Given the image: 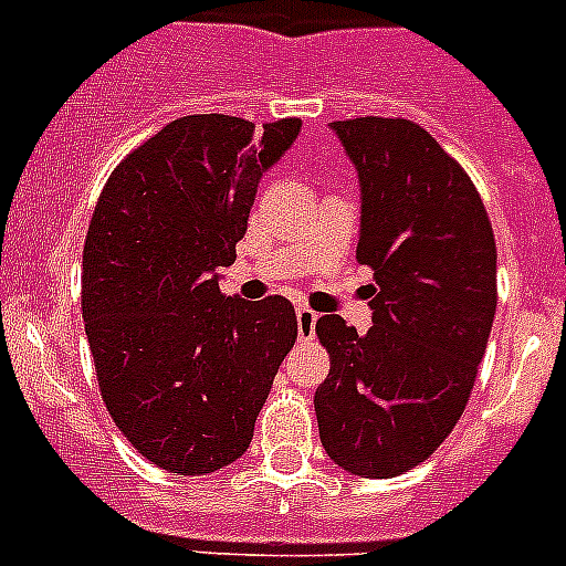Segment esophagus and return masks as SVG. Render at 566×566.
Returning <instances> with one entry per match:
<instances>
[{
  "mask_svg": "<svg viewBox=\"0 0 566 566\" xmlns=\"http://www.w3.org/2000/svg\"><path fill=\"white\" fill-rule=\"evenodd\" d=\"M295 317H298L301 339H312V334H315V325H317V312H312L310 306H298V310H295Z\"/></svg>",
  "mask_w": 566,
  "mask_h": 566,
  "instance_id": "1",
  "label": "esophagus"
}]
</instances>
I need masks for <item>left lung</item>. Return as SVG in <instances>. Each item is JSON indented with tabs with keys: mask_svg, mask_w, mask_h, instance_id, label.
Instances as JSON below:
<instances>
[{
	"mask_svg": "<svg viewBox=\"0 0 566 566\" xmlns=\"http://www.w3.org/2000/svg\"><path fill=\"white\" fill-rule=\"evenodd\" d=\"M361 186L356 260L375 271L373 328L317 319L331 373L319 441L345 471L389 479L447 441L495 317V238L465 169L410 119L331 123Z\"/></svg>",
	"mask_w": 566,
	"mask_h": 566,
	"instance_id": "left-lung-1",
	"label": "left lung"
}]
</instances>
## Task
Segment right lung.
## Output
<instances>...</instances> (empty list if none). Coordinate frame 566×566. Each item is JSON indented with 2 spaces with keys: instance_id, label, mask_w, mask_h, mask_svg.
I'll return each mask as SVG.
<instances>
[{
  "instance_id": "right-lung-1",
  "label": "right lung",
  "mask_w": 566,
  "mask_h": 566,
  "mask_svg": "<svg viewBox=\"0 0 566 566\" xmlns=\"http://www.w3.org/2000/svg\"><path fill=\"white\" fill-rule=\"evenodd\" d=\"M301 119H172L101 191L84 243L82 315L101 397L136 452L180 476L241 458L298 336L282 295L227 298L262 172Z\"/></svg>"
}]
</instances>
